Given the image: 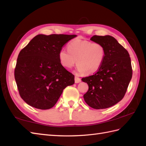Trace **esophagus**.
I'll return each mask as SVG.
<instances>
[{"instance_id":"esophagus-1","label":"esophagus","mask_w":146,"mask_h":146,"mask_svg":"<svg viewBox=\"0 0 146 146\" xmlns=\"http://www.w3.org/2000/svg\"><path fill=\"white\" fill-rule=\"evenodd\" d=\"M81 79L79 78V77H77V76H76L75 77V82L76 83H79L80 82H81Z\"/></svg>"}]
</instances>
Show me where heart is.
Instances as JSON below:
<instances>
[{"instance_id": "1", "label": "heart", "mask_w": 146, "mask_h": 146, "mask_svg": "<svg viewBox=\"0 0 146 146\" xmlns=\"http://www.w3.org/2000/svg\"><path fill=\"white\" fill-rule=\"evenodd\" d=\"M106 50L103 44L84 40H74L68 45V50L62 48L58 60L65 68L71 69L77 60V72L91 75L98 72L103 63Z\"/></svg>"}]
</instances>
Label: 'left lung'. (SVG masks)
Returning a JSON list of instances; mask_svg holds the SVG:
<instances>
[{
  "label": "left lung",
  "mask_w": 146,
  "mask_h": 146,
  "mask_svg": "<svg viewBox=\"0 0 146 146\" xmlns=\"http://www.w3.org/2000/svg\"><path fill=\"white\" fill-rule=\"evenodd\" d=\"M90 40L103 44L106 55L96 74L82 79L89 86L84 99L91 108L105 109L123 99L132 77L131 60L127 50L111 36L94 35Z\"/></svg>",
  "instance_id": "left-lung-1"
}]
</instances>
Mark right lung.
Here are the masks:
<instances>
[{
	"mask_svg": "<svg viewBox=\"0 0 146 146\" xmlns=\"http://www.w3.org/2000/svg\"><path fill=\"white\" fill-rule=\"evenodd\" d=\"M75 35H38L21 50L14 77L21 97L34 108L47 110L63 90L74 83V76L60 64L58 52Z\"/></svg>",
	"mask_w": 146,
	"mask_h": 146,
	"instance_id": "1",
	"label": "right lung"
}]
</instances>
